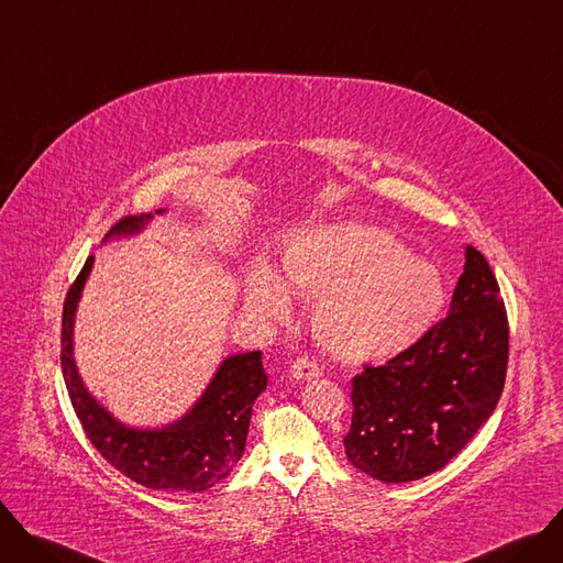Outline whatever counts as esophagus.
<instances>
[{"mask_svg": "<svg viewBox=\"0 0 563 563\" xmlns=\"http://www.w3.org/2000/svg\"><path fill=\"white\" fill-rule=\"evenodd\" d=\"M291 375L296 377V379H314V377H319L321 375V369L317 367V363L314 361H309V358H298L294 365H291Z\"/></svg>", "mask_w": 563, "mask_h": 563, "instance_id": "34e87169", "label": "esophagus"}]
</instances>
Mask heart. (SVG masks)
<instances>
[{"instance_id": "1", "label": "heart", "mask_w": 563, "mask_h": 563, "mask_svg": "<svg viewBox=\"0 0 563 563\" xmlns=\"http://www.w3.org/2000/svg\"><path fill=\"white\" fill-rule=\"evenodd\" d=\"M289 291L318 296L312 305L314 339L330 354L372 363L415 347L444 305L437 267L412 256L388 231L334 224L298 233L283 252L280 278L254 265L246 305L261 319H285Z\"/></svg>"}]
</instances>
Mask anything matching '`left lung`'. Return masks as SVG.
<instances>
[{"label":"left lung","mask_w":563,"mask_h":563,"mask_svg":"<svg viewBox=\"0 0 563 563\" xmlns=\"http://www.w3.org/2000/svg\"><path fill=\"white\" fill-rule=\"evenodd\" d=\"M446 317L408 352L352 379L347 460L384 484L428 477L453 460L499 404L507 314L484 254L466 246Z\"/></svg>","instance_id":"left-lung-1"}]
</instances>
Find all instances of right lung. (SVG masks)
I'll use <instances>...</instances> for the list:
<instances>
[{
  "mask_svg": "<svg viewBox=\"0 0 563 563\" xmlns=\"http://www.w3.org/2000/svg\"><path fill=\"white\" fill-rule=\"evenodd\" d=\"M164 216L166 209H157ZM153 213L121 220L103 242L146 229ZM95 256L66 294L63 311V375L75 415L95 449L135 484L173 493H202L224 479L246 449L252 404L267 388L261 352L227 356L188 412L159 428H131L119 421L84 384L75 363V314Z\"/></svg>",
  "mask_w": 563,
  "mask_h": 563,
  "instance_id": "add662e5",
  "label": "right lung"
}]
</instances>
